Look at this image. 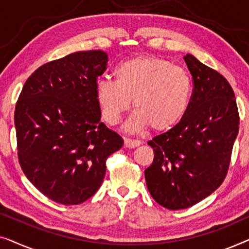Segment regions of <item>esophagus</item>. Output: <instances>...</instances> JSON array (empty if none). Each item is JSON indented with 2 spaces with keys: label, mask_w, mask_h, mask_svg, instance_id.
I'll use <instances>...</instances> for the list:
<instances>
[{
  "label": "esophagus",
  "mask_w": 249,
  "mask_h": 249,
  "mask_svg": "<svg viewBox=\"0 0 249 249\" xmlns=\"http://www.w3.org/2000/svg\"><path fill=\"white\" fill-rule=\"evenodd\" d=\"M142 144L141 141H137V139H130V138H125L124 139V146L127 148H135Z\"/></svg>",
  "instance_id": "obj_1"
}]
</instances>
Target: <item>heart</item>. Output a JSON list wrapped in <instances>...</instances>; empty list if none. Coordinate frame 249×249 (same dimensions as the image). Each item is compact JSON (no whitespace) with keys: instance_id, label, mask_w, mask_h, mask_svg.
I'll use <instances>...</instances> for the list:
<instances>
[{"instance_id":"heart-1","label":"heart","mask_w":249,"mask_h":249,"mask_svg":"<svg viewBox=\"0 0 249 249\" xmlns=\"http://www.w3.org/2000/svg\"><path fill=\"white\" fill-rule=\"evenodd\" d=\"M114 81L100 80L95 97L102 118L110 125L121 121L131 101L136 108L125 124L129 131L151 128L165 131L181 120L189 107L192 80L182 68L159 56L142 55L122 61Z\"/></svg>"}]
</instances>
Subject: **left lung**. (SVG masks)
Wrapping results in <instances>:
<instances>
[{"label":"left lung","instance_id":"1","mask_svg":"<svg viewBox=\"0 0 249 249\" xmlns=\"http://www.w3.org/2000/svg\"><path fill=\"white\" fill-rule=\"evenodd\" d=\"M193 77L189 107L179 124L147 144L154 160L145 170L153 198L169 210L195 205L219 188L239 131L230 84L192 54L183 56Z\"/></svg>","mask_w":249,"mask_h":249}]
</instances>
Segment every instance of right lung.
I'll return each mask as SVG.
<instances>
[{"mask_svg": "<svg viewBox=\"0 0 249 249\" xmlns=\"http://www.w3.org/2000/svg\"><path fill=\"white\" fill-rule=\"evenodd\" d=\"M107 62V54L94 50L43 64L16 104L20 166L43 195L63 205L90 198L103 182L107 159L124 145L101 122L95 97Z\"/></svg>", "mask_w": 249, "mask_h": 249, "instance_id": "right-lung-1", "label": "right lung"}]
</instances>
